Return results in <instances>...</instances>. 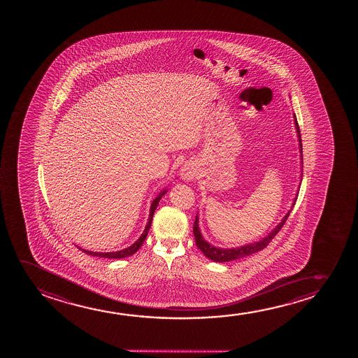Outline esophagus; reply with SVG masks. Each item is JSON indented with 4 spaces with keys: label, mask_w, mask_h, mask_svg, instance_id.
Here are the masks:
<instances>
[{
    "label": "esophagus",
    "mask_w": 358,
    "mask_h": 358,
    "mask_svg": "<svg viewBox=\"0 0 358 358\" xmlns=\"http://www.w3.org/2000/svg\"><path fill=\"white\" fill-rule=\"evenodd\" d=\"M196 165H193L192 162H188L186 165H183L180 171V176H181L183 181L189 182L196 176Z\"/></svg>",
    "instance_id": "obj_1"
}]
</instances>
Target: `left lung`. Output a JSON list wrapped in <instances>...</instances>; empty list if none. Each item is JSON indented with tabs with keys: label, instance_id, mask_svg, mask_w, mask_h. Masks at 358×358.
<instances>
[{
	"label": "left lung",
	"instance_id": "obj_1",
	"mask_svg": "<svg viewBox=\"0 0 358 358\" xmlns=\"http://www.w3.org/2000/svg\"><path fill=\"white\" fill-rule=\"evenodd\" d=\"M294 128H296L297 137H299V152H301V167H302V169H301V178H302V176H303L302 139H301V133H299V122H297L296 115H294ZM301 181H302V180H301ZM299 187H301V183H299ZM297 196H299V191H297V194L294 196V203H292L291 209L286 213V215L284 216V219L280 221L279 224L275 226L274 229L270 231L268 235L263 237L262 240L257 241V242L248 243V245H240V247L220 248V247H215V245H210V243H209L208 241H206V238L203 237V235H201V229H199V224H198V222H199V217L196 215V221H194V226H193V234H194V238H196V247L203 252V255L208 257V258L213 260V262H216V263H225V262H231V260L240 259V258H245L247 255L257 253V252H259V250H263V248H265L266 245H269L270 241L273 240L275 236H276V234L281 230V227L284 226L285 222L287 220V217H289V213L292 211L294 203L297 201Z\"/></svg>",
	"mask_w": 358,
	"mask_h": 358
}]
</instances>
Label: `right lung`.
Segmentation results:
<instances>
[{"instance_id":"add662e5","label":"right lung","mask_w":358,"mask_h":358,"mask_svg":"<svg viewBox=\"0 0 358 358\" xmlns=\"http://www.w3.org/2000/svg\"><path fill=\"white\" fill-rule=\"evenodd\" d=\"M166 192L167 189H162V191L157 194V198L152 201L147 226H145V229L143 231L141 237H139L132 245H129V247L122 250H117V252H106V253H103V252H92V250H82V248H79V250H83V252H85V253L89 255H95V257H100V258H111V259H118V258H124V257H129V255H134V253L142 247L143 242L147 238L148 232H149V229H150V226H152L154 211L157 209V204H159V201L162 199V196H164Z\"/></svg>"}]
</instances>
